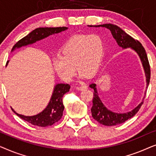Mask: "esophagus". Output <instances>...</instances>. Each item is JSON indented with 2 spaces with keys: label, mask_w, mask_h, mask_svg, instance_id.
I'll return each mask as SVG.
<instances>
[{
  "label": "esophagus",
  "mask_w": 156,
  "mask_h": 156,
  "mask_svg": "<svg viewBox=\"0 0 156 156\" xmlns=\"http://www.w3.org/2000/svg\"><path fill=\"white\" fill-rule=\"evenodd\" d=\"M87 89V86L86 85H82V86H79V87H76V89L78 91H82L84 89Z\"/></svg>",
  "instance_id": "1"
}]
</instances>
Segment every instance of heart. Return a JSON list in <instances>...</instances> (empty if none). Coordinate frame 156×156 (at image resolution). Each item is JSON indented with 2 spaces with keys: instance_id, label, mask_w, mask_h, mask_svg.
Returning <instances> with one entry per match:
<instances>
[{
  "instance_id": "heart-1",
  "label": "heart",
  "mask_w": 156,
  "mask_h": 156,
  "mask_svg": "<svg viewBox=\"0 0 156 156\" xmlns=\"http://www.w3.org/2000/svg\"><path fill=\"white\" fill-rule=\"evenodd\" d=\"M104 52V41L99 35H75L62 47L59 56L52 59V66L59 77L66 82L74 78L76 68L80 72V77H91L99 70Z\"/></svg>"
}]
</instances>
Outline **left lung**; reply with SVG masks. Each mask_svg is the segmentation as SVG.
<instances>
[{
    "instance_id": "obj_1",
    "label": "left lung",
    "mask_w": 156,
    "mask_h": 156,
    "mask_svg": "<svg viewBox=\"0 0 156 156\" xmlns=\"http://www.w3.org/2000/svg\"><path fill=\"white\" fill-rule=\"evenodd\" d=\"M88 27H102L107 28L111 31L113 37L114 38V40H116L117 44L120 48L123 49V50L130 48L136 52V54L139 57L143 68L144 69L147 89L149 82H150L151 70L148 57H147L146 50H145L144 47L142 46V44L138 40H136L131 36L128 35L121 27H119L116 25L112 24V23H106V24L99 25H88ZM89 87L94 89L93 106L91 108V115H92V117L96 121H97L101 124H103L104 126H116L120 124V123H124L128 119L135 116L143 103H144L145 97L143 98L141 102L130 112L125 113H117L112 112V111L109 110L108 108L106 107L103 102L101 101V99L99 98L97 89V84L92 83V84L89 85ZM145 95H146V92H145Z\"/></svg>"
}]
</instances>
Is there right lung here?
<instances>
[{
  "mask_svg": "<svg viewBox=\"0 0 156 156\" xmlns=\"http://www.w3.org/2000/svg\"><path fill=\"white\" fill-rule=\"evenodd\" d=\"M67 29L68 27H37L25 37L19 40L13 46L11 52H13L17 49L22 48V47L31 45L35 43L36 42L49 37L50 35L59 33L62 31L67 30ZM8 62H9V60L6 63V66L8 65ZM69 89L70 86L68 84L58 83L55 84L48 104L41 112L38 113L37 114L33 115V116H25V115L18 114L12 108V110L20 119L34 126L40 127L51 126L60 120L62 116L63 111L65 109V106L62 102V97L66 93L69 91Z\"/></svg>",
  "mask_w": 156,
  "mask_h": 156,
  "instance_id": "add662e5",
  "label": "right lung"
}]
</instances>
